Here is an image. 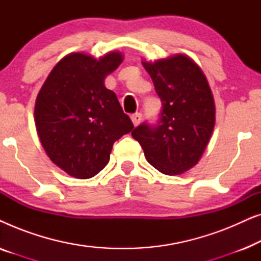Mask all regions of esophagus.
Returning <instances> with one entry per match:
<instances>
[{"label": "esophagus", "instance_id": "1", "mask_svg": "<svg viewBox=\"0 0 261 261\" xmlns=\"http://www.w3.org/2000/svg\"><path fill=\"white\" fill-rule=\"evenodd\" d=\"M130 119H132V121H133V123H134V126H138L139 123L141 122V119H142V115L140 113H137V114H133V115L130 116Z\"/></svg>", "mask_w": 261, "mask_h": 261}]
</instances>
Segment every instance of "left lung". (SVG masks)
<instances>
[{
    "label": "left lung",
    "instance_id": "1",
    "mask_svg": "<svg viewBox=\"0 0 261 261\" xmlns=\"http://www.w3.org/2000/svg\"><path fill=\"white\" fill-rule=\"evenodd\" d=\"M163 103L156 123L144 122L132 132L147 162L174 176L198 163L215 126V105L202 70L194 60L177 55L145 63Z\"/></svg>",
    "mask_w": 261,
    "mask_h": 261
}]
</instances>
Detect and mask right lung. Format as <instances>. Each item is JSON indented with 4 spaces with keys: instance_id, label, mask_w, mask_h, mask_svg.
Segmentation results:
<instances>
[{
    "instance_id": "1",
    "label": "right lung",
    "mask_w": 261,
    "mask_h": 261,
    "mask_svg": "<svg viewBox=\"0 0 261 261\" xmlns=\"http://www.w3.org/2000/svg\"><path fill=\"white\" fill-rule=\"evenodd\" d=\"M122 62L119 52L98 60L71 53L53 67L35 102V126L49 159L87 179L105 169L114 142L133 129L105 78Z\"/></svg>"
}]
</instances>
